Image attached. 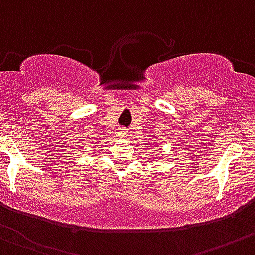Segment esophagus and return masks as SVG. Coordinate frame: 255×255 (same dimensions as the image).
Segmentation results:
<instances>
[{
    "mask_svg": "<svg viewBox=\"0 0 255 255\" xmlns=\"http://www.w3.org/2000/svg\"><path fill=\"white\" fill-rule=\"evenodd\" d=\"M118 136L121 137V139H123V137H126L128 136V131H126L125 129H120L118 131Z\"/></svg>",
    "mask_w": 255,
    "mask_h": 255,
    "instance_id": "1",
    "label": "esophagus"
}]
</instances>
